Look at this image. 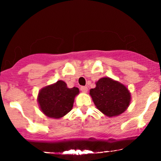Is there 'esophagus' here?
Returning a JSON list of instances; mask_svg holds the SVG:
<instances>
[{
  "label": "esophagus",
  "mask_w": 161,
  "mask_h": 161,
  "mask_svg": "<svg viewBox=\"0 0 161 161\" xmlns=\"http://www.w3.org/2000/svg\"><path fill=\"white\" fill-rule=\"evenodd\" d=\"M81 91H82L83 93H86L88 92V88L86 86H82L81 87Z\"/></svg>",
  "instance_id": "obj_1"
}]
</instances>
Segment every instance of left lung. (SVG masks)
Masks as SVG:
<instances>
[{
  "label": "left lung",
  "instance_id": "obj_1",
  "mask_svg": "<svg viewBox=\"0 0 161 161\" xmlns=\"http://www.w3.org/2000/svg\"><path fill=\"white\" fill-rule=\"evenodd\" d=\"M95 85V88L90 90L89 95L97 110L105 116H119L129 108L131 93L121 82L109 77H103Z\"/></svg>",
  "mask_w": 161,
  "mask_h": 161
}]
</instances>
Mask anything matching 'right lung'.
I'll return each mask as SVG.
<instances>
[{
  "mask_svg": "<svg viewBox=\"0 0 161 161\" xmlns=\"http://www.w3.org/2000/svg\"><path fill=\"white\" fill-rule=\"evenodd\" d=\"M79 90L76 87L69 88L63 80L42 88L38 92V104L41 111L47 117L60 119L72 110L75 96Z\"/></svg>",
  "mask_w": 161,
  "mask_h": 161,
  "instance_id": "1",
  "label": "right lung"
}]
</instances>
